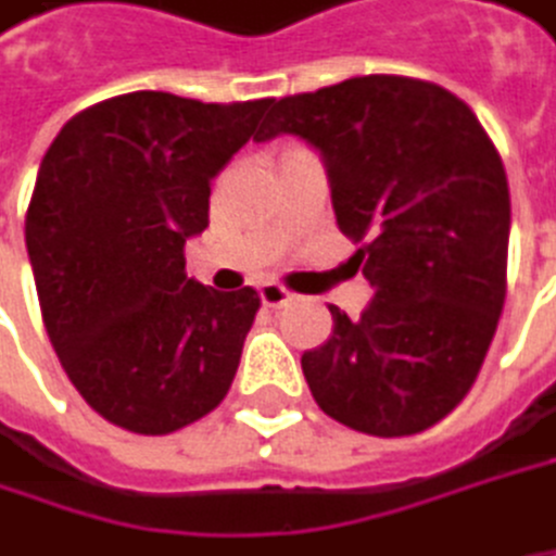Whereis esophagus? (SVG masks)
Masks as SVG:
<instances>
[{
    "label": "esophagus",
    "mask_w": 556,
    "mask_h": 556,
    "mask_svg": "<svg viewBox=\"0 0 556 556\" xmlns=\"http://www.w3.org/2000/svg\"><path fill=\"white\" fill-rule=\"evenodd\" d=\"M261 299H264L267 308H279V305H289V302L295 299V292H289V289L279 286V282H264V286H261Z\"/></svg>",
    "instance_id": "esophagus-1"
}]
</instances>
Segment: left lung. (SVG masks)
Instances as JSON below:
<instances>
[{
	"mask_svg": "<svg viewBox=\"0 0 556 556\" xmlns=\"http://www.w3.org/2000/svg\"><path fill=\"white\" fill-rule=\"evenodd\" d=\"M328 162L337 226L372 286L359 321L302 356L318 407L366 435H414L478 379L506 302L509 184L475 111L435 81L359 76L270 104Z\"/></svg>",
	"mask_w": 556,
	"mask_h": 556,
	"instance_id": "1",
	"label": "left lung"
}]
</instances>
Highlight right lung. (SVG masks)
<instances>
[{
	"instance_id": "1",
	"label": "right lung",
	"mask_w": 556,
	"mask_h": 556,
	"mask_svg": "<svg viewBox=\"0 0 556 556\" xmlns=\"http://www.w3.org/2000/svg\"><path fill=\"white\" fill-rule=\"evenodd\" d=\"M270 104L129 91L78 111L40 162L25 241L43 328L114 427L168 435L231 388L261 295L193 282L184 241L210 226V184Z\"/></svg>"
}]
</instances>
